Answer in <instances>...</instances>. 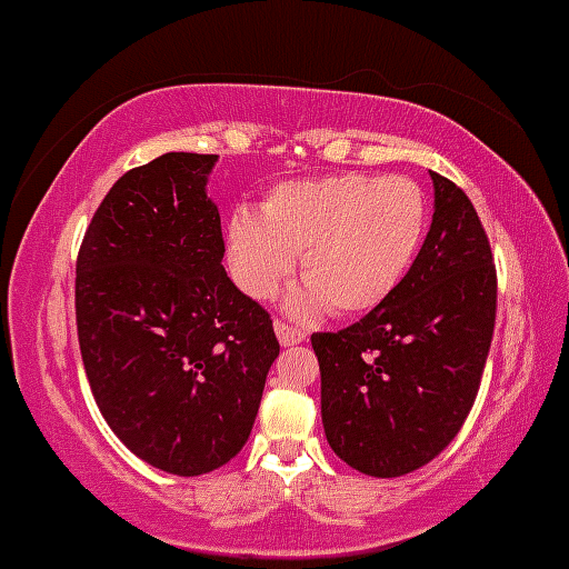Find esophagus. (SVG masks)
I'll return each mask as SVG.
<instances>
[{"label":"esophagus","mask_w":569,"mask_h":569,"mask_svg":"<svg viewBox=\"0 0 569 569\" xmlns=\"http://www.w3.org/2000/svg\"><path fill=\"white\" fill-rule=\"evenodd\" d=\"M274 335H278L280 346H297V342L305 340V332H299L286 321H274Z\"/></svg>","instance_id":"1"}]
</instances>
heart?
I'll return each mask as SVG.
<instances>
[{"label":"heart","instance_id":"heart-1","mask_svg":"<svg viewBox=\"0 0 569 569\" xmlns=\"http://www.w3.org/2000/svg\"><path fill=\"white\" fill-rule=\"evenodd\" d=\"M427 229V197L410 178L365 172L289 180L267 193L261 216L229 218V267L242 291L272 299L302 259L305 286L291 310L359 316L389 299L413 264Z\"/></svg>","mask_w":569,"mask_h":569}]
</instances>
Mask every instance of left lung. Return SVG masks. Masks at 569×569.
I'll use <instances>...</instances> for the list:
<instances>
[{"instance_id": "left-lung-1", "label": "left lung", "mask_w": 569, "mask_h": 569, "mask_svg": "<svg viewBox=\"0 0 569 569\" xmlns=\"http://www.w3.org/2000/svg\"><path fill=\"white\" fill-rule=\"evenodd\" d=\"M429 174L432 227L408 274L361 321L310 337L329 446L376 478L408 476L459 435L495 335L489 237L467 193Z\"/></svg>"}]
</instances>
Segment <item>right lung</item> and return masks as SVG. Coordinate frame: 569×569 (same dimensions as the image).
<instances>
[{
	"label": "right lung",
	"mask_w": 569,
	"mask_h": 569,
	"mask_svg": "<svg viewBox=\"0 0 569 569\" xmlns=\"http://www.w3.org/2000/svg\"><path fill=\"white\" fill-rule=\"evenodd\" d=\"M213 153H164L116 180L86 229L74 316L86 378L118 440L172 476L240 453L280 346L223 270Z\"/></svg>",
	"instance_id": "right-lung-1"
}]
</instances>
